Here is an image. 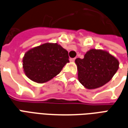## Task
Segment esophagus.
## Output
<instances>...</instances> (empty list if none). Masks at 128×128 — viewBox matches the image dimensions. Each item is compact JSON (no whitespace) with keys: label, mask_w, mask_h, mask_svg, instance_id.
<instances>
[{"label":"esophagus","mask_w":128,"mask_h":128,"mask_svg":"<svg viewBox=\"0 0 128 128\" xmlns=\"http://www.w3.org/2000/svg\"><path fill=\"white\" fill-rule=\"evenodd\" d=\"M75 60V58H70V62H74Z\"/></svg>","instance_id":"obj_1"}]
</instances>
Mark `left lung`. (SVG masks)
Returning a JSON list of instances; mask_svg holds the SVG:
<instances>
[{
  "instance_id": "left-lung-1",
  "label": "left lung",
  "mask_w": 128,
  "mask_h": 128,
  "mask_svg": "<svg viewBox=\"0 0 128 128\" xmlns=\"http://www.w3.org/2000/svg\"><path fill=\"white\" fill-rule=\"evenodd\" d=\"M78 80L86 88L104 86L112 78L118 68V60L106 50L90 49L83 59L75 60Z\"/></svg>"
}]
</instances>
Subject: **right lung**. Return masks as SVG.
<instances>
[{
    "label": "right lung",
    "instance_id": "obj_1",
    "mask_svg": "<svg viewBox=\"0 0 128 128\" xmlns=\"http://www.w3.org/2000/svg\"><path fill=\"white\" fill-rule=\"evenodd\" d=\"M68 53L57 43H45L29 50L22 60L24 72L37 83H44L61 72L69 62Z\"/></svg>",
    "mask_w": 128,
    "mask_h": 128
}]
</instances>
